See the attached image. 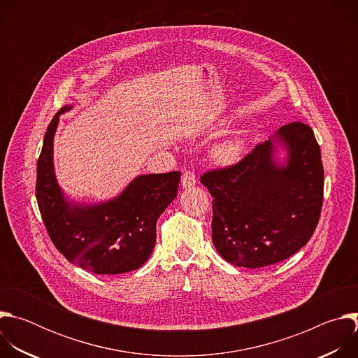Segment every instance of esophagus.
Here are the masks:
<instances>
[{
	"label": "esophagus",
	"mask_w": 358,
	"mask_h": 358,
	"mask_svg": "<svg viewBox=\"0 0 358 358\" xmlns=\"http://www.w3.org/2000/svg\"><path fill=\"white\" fill-rule=\"evenodd\" d=\"M195 184V174L192 171H184L182 177H181V185L182 188H189Z\"/></svg>",
	"instance_id": "1"
}]
</instances>
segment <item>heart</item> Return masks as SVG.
<instances>
[{
	"mask_svg": "<svg viewBox=\"0 0 358 358\" xmlns=\"http://www.w3.org/2000/svg\"><path fill=\"white\" fill-rule=\"evenodd\" d=\"M241 150L242 141L239 138H228L215 147L214 157L222 164H229L239 159Z\"/></svg>",
	"mask_w": 358,
	"mask_h": 358,
	"instance_id": "heart-1",
	"label": "heart"
}]
</instances>
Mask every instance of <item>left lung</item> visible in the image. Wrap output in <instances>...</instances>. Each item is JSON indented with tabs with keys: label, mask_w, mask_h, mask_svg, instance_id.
I'll return each mask as SVG.
<instances>
[{
	"label": "left lung",
	"mask_w": 358,
	"mask_h": 358,
	"mask_svg": "<svg viewBox=\"0 0 358 358\" xmlns=\"http://www.w3.org/2000/svg\"><path fill=\"white\" fill-rule=\"evenodd\" d=\"M266 140L236 164L201 176L213 199V242L221 257L243 268H264L290 258L312 238L323 206L324 171L310 126L292 122L276 133L287 150L275 162Z\"/></svg>",
	"instance_id": "8db88e82"
}]
</instances>
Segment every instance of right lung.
<instances>
[{"label":"right lung","mask_w":358,"mask_h":358,"mask_svg":"<svg viewBox=\"0 0 358 358\" xmlns=\"http://www.w3.org/2000/svg\"><path fill=\"white\" fill-rule=\"evenodd\" d=\"M62 108L50 120L36 167L35 195L50 241L64 257L96 275L138 269L156 245V222L177 196L181 173L134 178L115 199L97 206L68 202L54 173V134Z\"/></svg>","instance_id":"1"}]
</instances>
